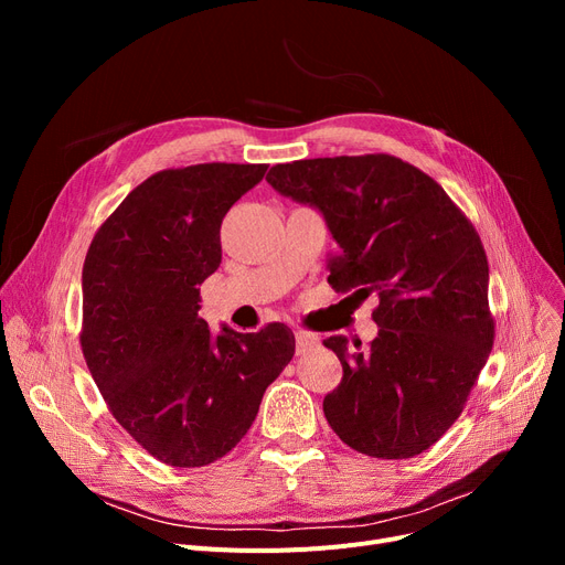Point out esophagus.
Wrapping results in <instances>:
<instances>
[{
	"label": "esophagus",
	"mask_w": 565,
	"mask_h": 565,
	"mask_svg": "<svg viewBox=\"0 0 565 565\" xmlns=\"http://www.w3.org/2000/svg\"><path fill=\"white\" fill-rule=\"evenodd\" d=\"M318 343H320V339L313 332H307V330L295 332V350H298V354H305V352L313 350Z\"/></svg>",
	"instance_id": "esophagus-1"
}]
</instances>
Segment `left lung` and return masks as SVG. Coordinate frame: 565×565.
<instances>
[{
    "mask_svg": "<svg viewBox=\"0 0 565 565\" xmlns=\"http://www.w3.org/2000/svg\"><path fill=\"white\" fill-rule=\"evenodd\" d=\"M267 183L328 220L341 247L330 286L377 298L369 348L348 358L343 337L324 339L343 366L322 401L328 424L373 458L428 451L460 417L494 343L477 228L428 173L387 153L275 164Z\"/></svg>",
    "mask_w": 565,
    "mask_h": 565,
    "instance_id": "8db88e82",
    "label": "left lung"
}]
</instances>
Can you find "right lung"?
<instances>
[{
  "mask_svg": "<svg viewBox=\"0 0 565 565\" xmlns=\"http://www.w3.org/2000/svg\"><path fill=\"white\" fill-rule=\"evenodd\" d=\"M265 171L233 162L162 169L100 224L84 258L86 366L111 417L171 467L226 456L292 360L284 322L213 337L199 316V286L222 263V220Z\"/></svg>",
  "mask_w": 565,
  "mask_h": 565,
  "instance_id": "1",
  "label": "right lung"
}]
</instances>
